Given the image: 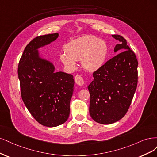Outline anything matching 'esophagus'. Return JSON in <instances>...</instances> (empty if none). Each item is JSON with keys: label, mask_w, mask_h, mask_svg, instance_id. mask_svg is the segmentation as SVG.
Returning a JSON list of instances; mask_svg holds the SVG:
<instances>
[{"label": "esophagus", "mask_w": 157, "mask_h": 157, "mask_svg": "<svg viewBox=\"0 0 157 157\" xmlns=\"http://www.w3.org/2000/svg\"><path fill=\"white\" fill-rule=\"evenodd\" d=\"M75 79V82L78 86H83L84 84V81L82 78V76H81L79 75H76L74 78Z\"/></svg>", "instance_id": "34e87169"}]
</instances>
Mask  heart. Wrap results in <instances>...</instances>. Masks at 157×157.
Returning a JSON list of instances; mask_svg holds the SVG:
<instances>
[{
	"mask_svg": "<svg viewBox=\"0 0 157 157\" xmlns=\"http://www.w3.org/2000/svg\"><path fill=\"white\" fill-rule=\"evenodd\" d=\"M65 51L60 55L65 67L74 70L76 67V60H81L85 70L93 72L104 64L108 53V46L104 40L86 35L70 41L66 45Z\"/></svg>",
	"mask_w": 157,
	"mask_h": 157,
	"instance_id": "obj_1",
	"label": "heart"
}]
</instances>
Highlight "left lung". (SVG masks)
I'll return each mask as SVG.
<instances>
[{
	"instance_id": "8db88e82",
	"label": "left lung",
	"mask_w": 157,
	"mask_h": 157,
	"mask_svg": "<svg viewBox=\"0 0 157 157\" xmlns=\"http://www.w3.org/2000/svg\"><path fill=\"white\" fill-rule=\"evenodd\" d=\"M112 37L121 42L114 48V52L119 53L93 73L94 79L87 87L90 117L103 124L115 123L124 117L138 83L136 55L123 36L115 34Z\"/></svg>"
}]
</instances>
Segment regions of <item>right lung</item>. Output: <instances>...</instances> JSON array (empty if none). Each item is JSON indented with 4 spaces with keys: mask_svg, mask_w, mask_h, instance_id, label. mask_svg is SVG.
Instances as JSON below:
<instances>
[{
    "mask_svg": "<svg viewBox=\"0 0 157 157\" xmlns=\"http://www.w3.org/2000/svg\"><path fill=\"white\" fill-rule=\"evenodd\" d=\"M58 33L33 39L20 59L18 77L23 102L33 117L48 127L64 123L70 115L74 92L72 74L55 72L52 62L43 57L39 49L56 40Z\"/></svg>",
    "mask_w": 157,
    "mask_h": 157,
    "instance_id": "add662e5",
    "label": "right lung"
}]
</instances>
